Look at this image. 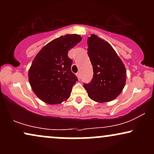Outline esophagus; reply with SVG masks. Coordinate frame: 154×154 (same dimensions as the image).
I'll list each match as a JSON object with an SVG mask.
<instances>
[{"instance_id": "1", "label": "esophagus", "mask_w": 154, "mask_h": 154, "mask_svg": "<svg viewBox=\"0 0 154 154\" xmlns=\"http://www.w3.org/2000/svg\"><path fill=\"white\" fill-rule=\"evenodd\" d=\"M80 75H81L80 72H78V73H77V75H77V78H78L79 79H80V78H81V76H80Z\"/></svg>"}]
</instances>
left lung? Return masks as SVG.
<instances>
[{
  "mask_svg": "<svg viewBox=\"0 0 154 154\" xmlns=\"http://www.w3.org/2000/svg\"><path fill=\"white\" fill-rule=\"evenodd\" d=\"M88 54L93 69V77L84 84L89 98L98 103L109 102L122 93L127 71L116 51L108 42L92 34L88 39Z\"/></svg>",
  "mask_w": 154,
  "mask_h": 154,
  "instance_id": "8db88e82",
  "label": "left lung"
}]
</instances>
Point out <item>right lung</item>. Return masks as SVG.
Instances as JSON below:
<instances>
[{"instance_id": "1", "label": "right lung", "mask_w": 154, "mask_h": 154, "mask_svg": "<svg viewBox=\"0 0 154 154\" xmlns=\"http://www.w3.org/2000/svg\"><path fill=\"white\" fill-rule=\"evenodd\" d=\"M82 40L80 35H66L54 39L41 49L32 62L28 78L35 94L48 104H59L70 97L78 79L72 72L68 51Z\"/></svg>"}]
</instances>
